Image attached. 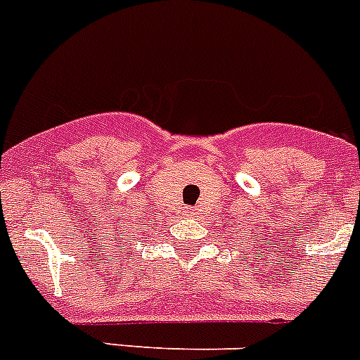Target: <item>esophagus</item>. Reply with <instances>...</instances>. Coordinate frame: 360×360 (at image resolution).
<instances>
[{"label":"esophagus","instance_id":"34e87169","mask_svg":"<svg viewBox=\"0 0 360 360\" xmlns=\"http://www.w3.org/2000/svg\"><path fill=\"white\" fill-rule=\"evenodd\" d=\"M186 214L187 216H193V214H195V209H193V207H186Z\"/></svg>","mask_w":360,"mask_h":360}]
</instances>
